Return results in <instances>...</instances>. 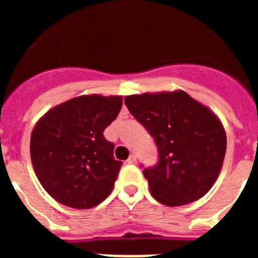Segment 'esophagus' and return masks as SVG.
Here are the masks:
<instances>
[{"instance_id":"obj_1","label":"esophagus","mask_w":258,"mask_h":258,"mask_svg":"<svg viewBox=\"0 0 258 258\" xmlns=\"http://www.w3.org/2000/svg\"><path fill=\"white\" fill-rule=\"evenodd\" d=\"M127 164H136L137 163V156L136 155H131L129 156V159H127Z\"/></svg>"}]
</instances>
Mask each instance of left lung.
Segmentation results:
<instances>
[{"mask_svg":"<svg viewBox=\"0 0 258 258\" xmlns=\"http://www.w3.org/2000/svg\"><path fill=\"white\" fill-rule=\"evenodd\" d=\"M125 104L156 145L157 163L141 164L152 197L169 207L204 197L226 152V133L216 115L184 92L129 95Z\"/></svg>","mask_w":258,"mask_h":258,"instance_id":"obj_1","label":"left lung"}]
</instances>
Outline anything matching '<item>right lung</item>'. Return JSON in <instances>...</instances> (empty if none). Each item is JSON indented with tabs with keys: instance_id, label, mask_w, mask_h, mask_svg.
Returning a JSON list of instances; mask_svg holds the SVG:
<instances>
[{
	"instance_id": "obj_1",
	"label": "right lung",
	"mask_w": 258,
	"mask_h": 258,
	"mask_svg": "<svg viewBox=\"0 0 258 258\" xmlns=\"http://www.w3.org/2000/svg\"><path fill=\"white\" fill-rule=\"evenodd\" d=\"M121 97L83 95L50 109L31 136V159L42 187L56 202L76 209L108 197L121 161L103 132L117 117Z\"/></svg>"
}]
</instances>
